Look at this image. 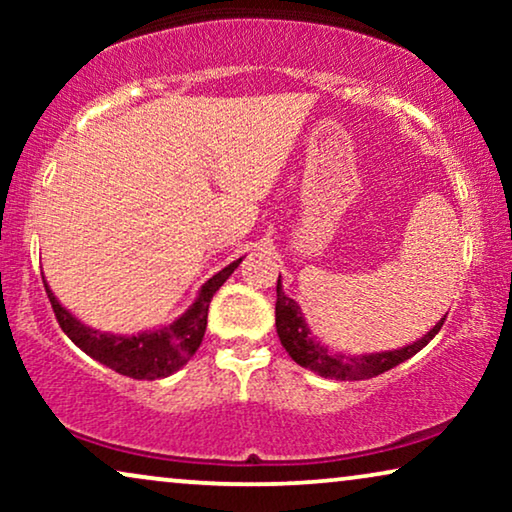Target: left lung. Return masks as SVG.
Listing matches in <instances>:
<instances>
[{"label":"left lung","instance_id":"left-lung-1","mask_svg":"<svg viewBox=\"0 0 512 512\" xmlns=\"http://www.w3.org/2000/svg\"><path fill=\"white\" fill-rule=\"evenodd\" d=\"M282 277V275H279ZM445 317L431 328L424 338L405 345L401 349H391V352H375V354H342L333 352L326 345L314 338L310 326L300 312L298 303L289 298L282 289V279H277V305H275V324L277 335L282 345L298 366L310 368L312 373L321 377H331V380H368V377L382 375L384 370H391L398 363L408 361L415 356L419 349H424L429 342L436 338V333L443 326Z\"/></svg>","mask_w":512,"mask_h":512}]
</instances>
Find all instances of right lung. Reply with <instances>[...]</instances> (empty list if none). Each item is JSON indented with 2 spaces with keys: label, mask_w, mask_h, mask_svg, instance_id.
Wrapping results in <instances>:
<instances>
[{
  "label": "right lung",
  "mask_w": 512,
  "mask_h": 512,
  "mask_svg": "<svg viewBox=\"0 0 512 512\" xmlns=\"http://www.w3.org/2000/svg\"><path fill=\"white\" fill-rule=\"evenodd\" d=\"M240 263L242 258H237V261L226 265L221 272H216L212 279H207L195 303L177 321H172L170 326L156 328V331H142L137 335L102 333L81 324L72 312H67L58 303V298L53 296L48 284H44L55 319H58L60 328L76 347H81L95 361L104 363V366L121 375L135 377V380H160V377H167L177 373L179 368H184L188 359L195 354V349L200 347L202 338H205L207 312L212 296L233 275V270Z\"/></svg>",
  "instance_id": "obj_1"
}]
</instances>
